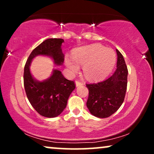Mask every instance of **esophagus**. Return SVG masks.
I'll use <instances>...</instances> for the list:
<instances>
[{"instance_id":"obj_1","label":"esophagus","mask_w":154,"mask_h":154,"mask_svg":"<svg viewBox=\"0 0 154 154\" xmlns=\"http://www.w3.org/2000/svg\"><path fill=\"white\" fill-rule=\"evenodd\" d=\"M75 85H76V87H78V86H80V85H82L83 84V83H82V82H81L80 81H75Z\"/></svg>"}]
</instances>
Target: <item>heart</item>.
<instances>
[{"label": "heart", "mask_w": 154, "mask_h": 154, "mask_svg": "<svg viewBox=\"0 0 154 154\" xmlns=\"http://www.w3.org/2000/svg\"><path fill=\"white\" fill-rule=\"evenodd\" d=\"M116 55L111 48L101 45H92L78 48L73 57H66L65 63L71 73L83 66L85 76L90 80H98L106 77L114 66Z\"/></svg>", "instance_id": "obj_1"}]
</instances>
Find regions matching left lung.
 I'll list each match as a JSON object with an SVG mask.
<instances>
[{
    "label": "left lung",
    "instance_id": "obj_1",
    "mask_svg": "<svg viewBox=\"0 0 154 154\" xmlns=\"http://www.w3.org/2000/svg\"><path fill=\"white\" fill-rule=\"evenodd\" d=\"M117 52V68L112 75L104 81L86 84L89 90L87 107L98 118H107L113 114L123 104L128 84V68L123 55Z\"/></svg>",
    "mask_w": 154,
    "mask_h": 154
}]
</instances>
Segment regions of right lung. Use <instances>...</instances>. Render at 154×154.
Segmentation results:
<instances>
[{
	"mask_svg": "<svg viewBox=\"0 0 154 154\" xmlns=\"http://www.w3.org/2000/svg\"><path fill=\"white\" fill-rule=\"evenodd\" d=\"M62 38H48L31 52L27 60L24 71V85L27 98L40 115L54 118L61 114L66 108L70 94L75 89V83L64 77L60 71L54 69L49 79L38 81L31 74V61L37 55L50 56L54 64L62 65L64 60L61 45Z\"/></svg>",
	"mask_w": 154,
	"mask_h": 154,
	"instance_id": "add662e5",
	"label": "right lung"
}]
</instances>
